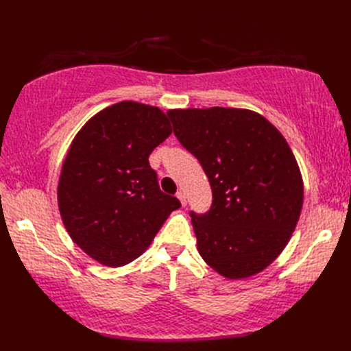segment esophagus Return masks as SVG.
<instances>
[{
	"label": "esophagus",
	"instance_id": "34e87169",
	"mask_svg": "<svg viewBox=\"0 0 351 351\" xmlns=\"http://www.w3.org/2000/svg\"><path fill=\"white\" fill-rule=\"evenodd\" d=\"M178 199H180L181 200V205L182 206H185V205H187V196H185V193L184 191H178Z\"/></svg>",
	"mask_w": 351,
	"mask_h": 351
}]
</instances>
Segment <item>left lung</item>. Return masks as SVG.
<instances>
[{
  "instance_id": "left-lung-1",
  "label": "left lung",
  "mask_w": 351,
  "mask_h": 351,
  "mask_svg": "<svg viewBox=\"0 0 351 351\" xmlns=\"http://www.w3.org/2000/svg\"><path fill=\"white\" fill-rule=\"evenodd\" d=\"M167 116L211 184L210 211L190 214L200 256L228 279L263 271L285 249L303 205L287 140L252 110L178 108Z\"/></svg>"
}]
</instances>
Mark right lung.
<instances>
[{
	"label": "right lung",
	"mask_w": 351,
	"mask_h": 351,
	"mask_svg": "<svg viewBox=\"0 0 351 351\" xmlns=\"http://www.w3.org/2000/svg\"><path fill=\"white\" fill-rule=\"evenodd\" d=\"M171 134L158 107L122 101L95 114L66 155L57 199L72 241L107 267L138 258L181 202L160 190L149 155Z\"/></svg>",
	"instance_id": "add662e5"
}]
</instances>
